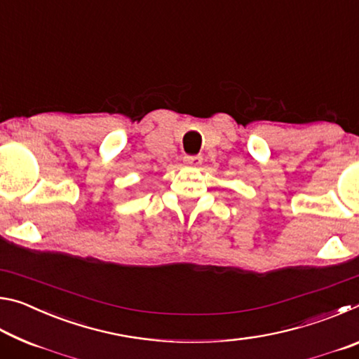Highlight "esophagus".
Instances as JSON below:
<instances>
[{"mask_svg": "<svg viewBox=\"0 0 359 359\" xmlns=\"http://www.w3.org/2000/svg\"><path fill=\"white\" fill-rule=\"evenodd\" d=\"M203 163L201 156H184V165L190 168H198Z\"/></svg>", "mask_w": 359, "mask_h": 359, "instance_id": "1", "label": "esophagus"}]
</instances>
